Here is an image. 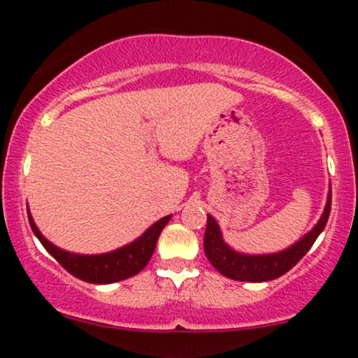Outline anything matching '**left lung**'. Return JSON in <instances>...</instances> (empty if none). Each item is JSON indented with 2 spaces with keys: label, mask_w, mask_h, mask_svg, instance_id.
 Wrapping results in <instances>:
<instances>
[{
  "label": "left lung",
  "mask_w": 358,
  "mask_h": 358,
  "mask_svg": "<svg viewBox=\"0 0 358 358\" xmlns=\"http://www.w3.org/2000/svg\"><path fill=\"white\" fill-rule=\"evenodd\" d=\"M331 208V185L328 190L327 205L324 210L316 222V225L310 232L305 234L301 239L294 242L293 245L285 250L273 254H244L234 250L222 237L220 227L212 215H207V229L203 237V250L210 264L222 276L236 279V281L262 282L276 279L286 274L293 266H296L311 245L315 244L316 237L323 232L330 217Z\"/></svg>",
  "instance_id": "1"
}]
</instances>
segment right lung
I'll use <instances>...</instances> for the list:
<instances>
[{
	"label": "right lung",
	"instance_id": "1",
	"mask_svg": "<svg viewBox=\"0 0 358 358\" xmlns=\"http://www.w3.org/2000/svg\"><path fill=\"white\" fill-rule=\"evenodd\" d=\"M171 215L163 217L155 222L145 234L138 237L136 241L129 242L116 250H110L106 254H76L69 250L57 248L50 241L45 239L43 234L38 231L34 222L30 210H28V222L36 239L42 242V245L53 257L59 261L62 268H65L72 276L82 279L92 285H109V282H117L131 276H136L139 271L146 268L153 256L156 241L162 234L165 225L170 222Z\"/></svg>",
	"mask_w": 358,
	"mask_h": 358
}]
</instances>
